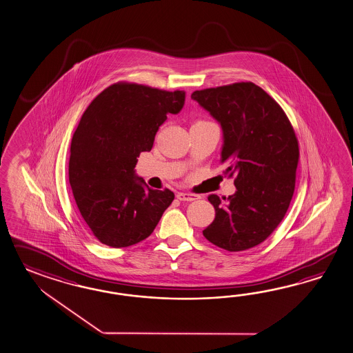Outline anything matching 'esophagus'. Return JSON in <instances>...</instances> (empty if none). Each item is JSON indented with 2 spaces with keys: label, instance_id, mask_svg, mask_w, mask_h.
Listing matches in <instances>:
<instances>
[{
  "label": "esophagus",
  "instance_id": "34e87169",
  "mask_svg": "<svg viewBox=\"0 0 353 353\" xmlns=\"http://www.w3.org/2000/svg\"><path fill=\"white\" fill-rule=\"evenodd\" d=\"M176 198L181 200V201H194V200H198V199H200V196H199V195H195V194L177 192V194H176Z\"/></svg>",
  "mask_w": 353,
  "mask_h": 353
}]
</instances>
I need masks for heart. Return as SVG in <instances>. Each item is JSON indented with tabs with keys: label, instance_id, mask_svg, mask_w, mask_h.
Segmentation results:
<instances>
[{
	"label": "heart",
	"instance_id": "1",
	"mask_svg": "<svg viewBox=\"0 0 353 353\" xmlns=\"http://www.w3.org/2000/svg\"><path fill=\"white\" fill-rule=\"evenodd\" d=\"M204 123H209L207 121H196L194 125H204Z\"/></svg>",
	"mask_w": 353,
	"mask_h": 353
}]
</instances>
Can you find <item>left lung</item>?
I'll list each match as a JSON object with an SVG mask.
<instances>
[{
    "mask_svg": "<svg viewBox=\"0 0 353 353\" xmlns=\"http://www.w3.org/2000/svg\"><path fill=\"white\" fill-rule=\"evenodd\" d=\"M221 123V162L234 179L236 192L222 201L208 200L215 218L203 231L227 251L251 249L282 222L292 200L299 141L281 105L254 83L196 90L191 94Z\"/></svg>",
    "mask_w": 353,
    "mask_h": 353,
    "instance_id": "1",
    "label": "left lung"
}]
</instances>
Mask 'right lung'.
Here are the masks:
<instances>
[{"mask_svg": "<svg viewBox=\"0 0 353 353\" xmlns=\"http://www.w3.org/2000/svg\"><path fill=\"white\" fill-rule=\"evenodd\" d=\"M183 104V90L117 83L81 116L70 148V186L83 219L104 245L119 249L145 240L171 205L172 191L148 188L134 168L139 154L152 150L167 114Z\"/></svg>", "mask_w": 353, "mask_h": 353, "instance_id": "add662e5", "label": "right lung"}]
</instances>
